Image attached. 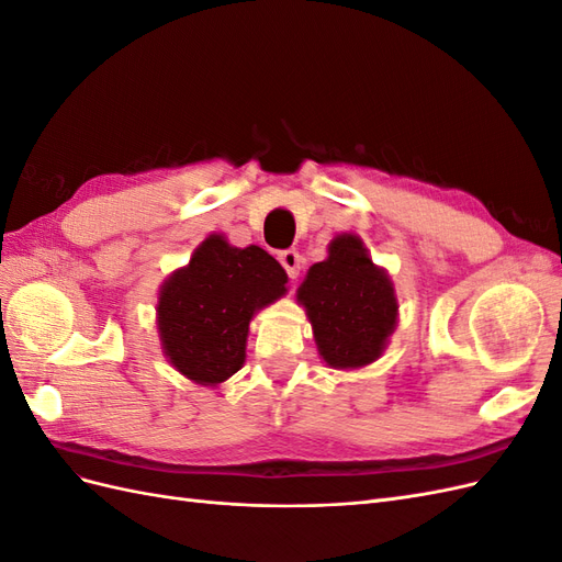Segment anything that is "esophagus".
<instances>
[{
    "label": "esophagus",
    "mask_w": 562,
    "mask_h": 562,
    "mask_svg": "<svg viewBox=\"0 0 562 562\" xmlns=\"http://www.w3.org/2000/svg\"><path fill=\"white\" fill-rule=\"evenodd\" d=\"M279 262L283 265L285 274L291 279H297L300 277V269H302V255L297 250H283L279 255Z\"/></svg>",
    "instance_id": "1"
}]
</instances>
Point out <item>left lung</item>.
I'll list each match as a JSON object with an SVG mask.
<instances>
[{"mask_svg":"<svg viewBox=\"0 0 562 562\" xmlns=\"http://www.w3.org/2000/svg\"><path fill=\"white\" fill-rule=\"evenodd\" d=\"M297 302L312 323L318 356L335 370L375 363L398 326L394 281L351 232L337 234L328 258L310 267Z\"/></svg>","mask_w":562,"mask_h":562,"instance_id":"obj_1","label":"left lung"}]
</instances>
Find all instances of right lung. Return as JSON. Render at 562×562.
<instances>
[{
  "label": "right lung",
  "instance_id": "1",
  "mask_svg": "<svg viewBox=\"0 0 562 562\" xmlns=\"http://www.w3.org/2000/svg\"><path fill=\"white\" fill-rule=\"evenodd\" d=\"M288 274L260 246L236 248L211 234L157 297L166 361L194 384L217 386L244 368L252 316L285 295Z\"/></svg>",
  "mask_w": 562,
  "mask_h": 562
}]
</instances>
